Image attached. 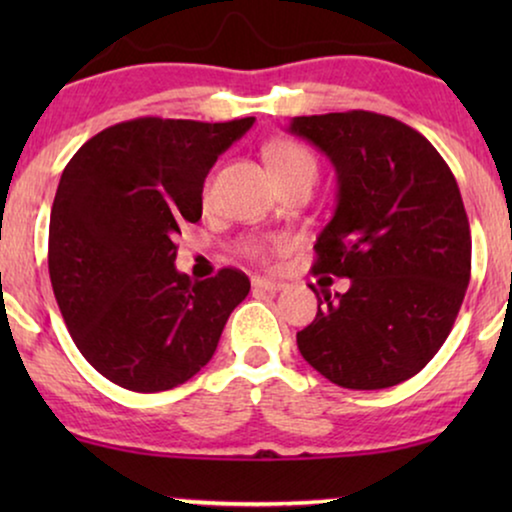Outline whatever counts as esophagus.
<instances>
[{
    "instance_id": "esophagus-1",
    "label": "esophagus",
    "mask_w": 512,
    "mask_h": 512,
    "mask_svg": "<svg viewBox=\"0 0 512 512\" xmlns=\"http://www.w3.org/2000/svg\"><path fill=\"white\" fill-rule=\"evenodd\" d=\"M251 284H254V289L268 291V293H277L284 289L282 282H277V279H268V277H254L251 279Z\"/></svg>"
}]
</instances>
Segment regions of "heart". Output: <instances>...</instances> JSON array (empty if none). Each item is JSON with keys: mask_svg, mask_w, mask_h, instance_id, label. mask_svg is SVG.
Wrapping results in <instances>:
<instances>
[{"mask_svg": "<svg viewBox=\"0 0 512 512\" xmlns=\"http://www.w3.org/2000/svg\"><path fill=\"white\" fill-rule=\"evenodd\" d=\"M265 158H268L270 170L275 172L279 184L286 179L296 177L300 172H317V160H314L312 151L307 149L305 144L296 142V139H277V142H272L268 149H265ZM209 184H212V181H207L205 193H209ZM291 244H293L291 237H275V240L254 242L249 249L254 256L268 261V258L289 249Z\"/></svg>", "mask_w": 512, "mask_h": 512, "instance_id": "b5f03b06", "label": "heart"}]
</instances>
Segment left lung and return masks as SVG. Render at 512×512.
<instances>
[{
	"label": "left lung",
	"instance_id": "1",
	"mask_svg": "<svg viewBox=\"0 0 512 512\" xmlns=\"http://www.w3.org/2000/svg\"><path fill=\"white\" fill-rule=\"evenodd\" d=\"M289 130L338 172V205L314 244L312 272L349 277L335 296L310 284L319 307L296 335L300 354L345 389L410 380L443 347L471 279L457 179L429 139L375 111L296 116Z\"/></svg>",
	"mask_w": 512,
	"mask_h": 512
}]
</instances>
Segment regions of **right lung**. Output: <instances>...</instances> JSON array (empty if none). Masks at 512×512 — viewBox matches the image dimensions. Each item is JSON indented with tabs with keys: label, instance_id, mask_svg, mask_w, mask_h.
I'll list each match as a JSON object with an SVG mask.
<instances>
[{
	"label": "right lung",
	"instance_id": "obj_1",
	"mask_svg": "<svg viewBox=\"0 0 512 512\" xmlns=\"http://www.w3.org/2000/svg\"><path fill=\"white\" fill-rule=\"evenodd\" d=\"M254 125L144 116L90 137L62 172L48 226V272L62 319L90 366L153 394L205 368L249 277L221 268L191 282L174 237L202 216L216 158Z\"/></svg>",
	"mask_w": 512,
	"mask_h": 512
}]
</instances>
